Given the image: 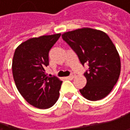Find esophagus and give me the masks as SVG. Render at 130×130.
Instances as JSON below:
<instances>
[{"label": "esophagus", "instance_id": "obj_1", "mask_svg": "<svg viewBox=\"0 0 130 130\" xmlns=\"http://www.w3.org/2000/svg\"><path fill=\"white\" fill-rule=\"evenodd\" d=\"M71 78H74V77H75V74L74 73H71V74H70V76H69Z\"/></svg>", "mask_w": 130, "mask_h": 130}]
</instances>
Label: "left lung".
Segmentation results:
<instances>
[{"label": "left lung", "mask_w": 130, "mask_h": 130, "mask_svg": "<svg viewBox=\"0 0 130 130\" xmlns=\"http://www.w3.org/2000/svg\"><path fill=\"white\" fill-rule=\"evenodd\" d=\"M62 37L76 53L83 66H89L84 73L87 84L80 90L82 95L90 101L107 96L120 73V56L108 35L99 30L84 28L65 32Z\"/></svg>", "instance_id": "left-lung-1"}]
</instances>
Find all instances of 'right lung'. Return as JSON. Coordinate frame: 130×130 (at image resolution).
<instances>
[{"instance_id": "1", "label": "right lung", "mask_w": 130, "mask_h": 130, "mask_svg": "<svg viewBox=\"0 0 130 130\" xmlns=\"http://www.w3.org/2000/svg\"><path fill=\"white\" fill-rule=\"evenodd\" d=\"M61 34L33 38L22 43L15 50L12 64L13 79L22 97L40 109L52 107L58 100L62 81L48 77L49 52Z\"/></svg>"}]
</instances>
